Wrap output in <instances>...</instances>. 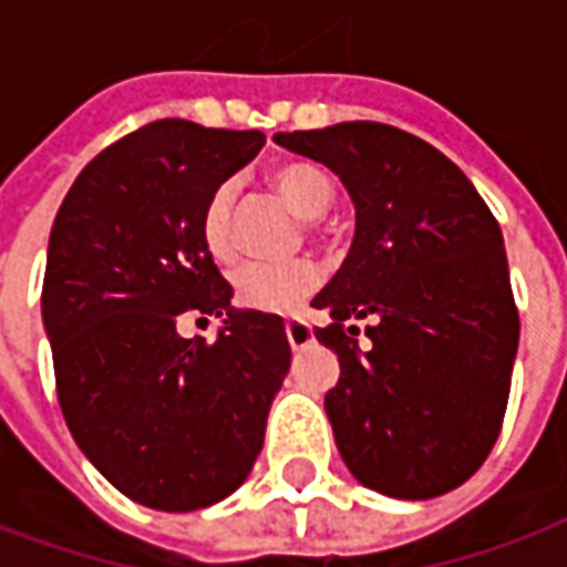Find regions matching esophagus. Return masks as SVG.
<instances>
[{
	"mask_svg": "<svg viewBox=\"0 0 567 567\" xmlns=\"http://www.w3.org/2000/svg\"><path fill=\"white\" fill-rule=\"evenodd\" d=\"M285 337H288L291 348H306L312 342V327L300 321V318H288L285 321Z\"/></svg>",
	"mask_w": 567,
	"mask_h": 567,
	"instance_id": "34e87169",
	"label": "esophagus"
}]
</instances>
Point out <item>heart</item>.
Segmentation results:
<instances>
[{
  "label": "heart",
  "mask_w": 567,
  "mask_h": 567,
  "mask_svg": "<svg viewBox=\"0 0 567 567\" xmlns=\"http://www.w3.org/2000/svg\"><path fill=\"white\" fill-rule=\"evenodd\" d=\"M272 186L291 200V207L306 216V225L316 228L318 219L337 200V186L324 167L306 158L282 162L272 167ZM200 240L209 258L219 264L234 261V188L225 183L207 198L200 209ZM321 285V270L312 258H288V261H251L234 272V297L243 309L264 316L295 312L306 297Z\"/></svg>",
  "instance_id": "b5f03b06"
}]
</instances>
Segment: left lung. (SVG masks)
<instances>
[{
    "label": "left lung",
    "instance_id": "left-lung-1",
    "mask_svg": "<svg viewBox=\"0 0 567 567\" xmlns=\"http://www.w3.org/2000/svg\"><path fill=\"white\" fill-rule=\"evenodd\" d=\"M346 183L351 251L312 300L339 358L324 409L351 475L393 498L451 493L484 465L505 421L519 312L496 216L463 171L384 123L276 134ZM369 317L363 352L353 321Z\"/></svg>",
    "mask_w": 567,
    "mask_h": 567
}]
</instances>
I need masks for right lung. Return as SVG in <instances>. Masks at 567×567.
I'll use <instances>...</instances> for the list:
<instances>
[{
    "label": "right lung",
    "instance_id": "obj_1",
    "mask_svg": "<svg viewBox=\"0 0 567 567\" xmlns=\"http://www.w3.org/2000/svg\"><path fill=\"white\" fill-rule=\"evenodd\" d=\"M261 132L155 120L83 167L48 246L41 316L74 442L123 496L198 511L230 496L261 454L291 367L279 316L234 309L200 240V209L249 165ZM226 318L216 343L183 317Z\"/></svg>",
    "mask_w": 567,
    "mask_h": 567
}]
</instances>
